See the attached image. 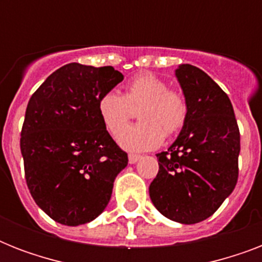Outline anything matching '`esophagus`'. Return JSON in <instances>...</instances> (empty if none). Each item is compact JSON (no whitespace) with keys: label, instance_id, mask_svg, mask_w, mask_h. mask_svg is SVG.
Returning a JSON list of instances; mask_svg holds the SVG:
<instances>
[{"label":"esophagus","instance_id":"esophagus-1","mask_svg":"<svg viewBox=\"0 0 262 262\" xmlns=\"http://www.w3.org/2000/svg\"><path fill=\"white\" fill-rule=\"evenodd\" d=\"M139 159H140V155H136V154H130V155H129V163L130 164H135Z\"/></svg>","mask_w":262,"mask_h":262}]
</instances>
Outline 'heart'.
Listing matches in <instances>:
<instances>
[{"label":"heart","instance_id":"heart-1","mask_svg":"<svg viewBox=\"0 0 262 262\" xmlns=\"http://www.w3.org/2000/svg\"><path fill=\"white\" fill-rule=\"evenodd\" d=\"M132 106L140 107L138 118L142 122L123 128ZM98 111L110 133L123 128L117 141L123 149L141 152L155 149L163 143L164 135H175L182 129L187 117V100L181 91L168 90L166 80L145 72L126 84L123 95L115 91L103 94Z\"/></svg>","mask_w":262,"mask_h":262}]
</instances>
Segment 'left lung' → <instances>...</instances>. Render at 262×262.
I'll return each mask as SVG.
<instances>
[{
	"label": "left lung",
	"mask_w": 262,
	"mask_h": 262,
	"mask_svg": "<svg viewBox=\"0 0 262 262\" xmlns=\"http://www.w3.org/2000/svg\"><path fill=\"white\" fill-rule=\"evenodd\" d=\"M175 76L187 100L186 122L168 151L156 155L159 172L149 197L167 219L194 224L234 190L241 136L227 94L205 72L183 63Z\"/></svg>",
	"instance_id": "obj_1"
}]
</instances>
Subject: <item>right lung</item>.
Returning a JSON list of instances; mask_svg holds the SVG:
<instances>
[{
  "instance_id": "obj_1",
  "label": "right lung",
  "mask_w": 262,
  "mask_h": 262,
  "mask_svg": "<svg viewBox=\"0 0 262 262\" xmlns=\"http://www.w3.org/2000/svg\"><path fill=\"white\" fill-rule=\"evenodd\" d=\"M113 67L72 62L51 73L31 96L20 149L27 186L51 219L80 226L110 201L127 154L111 139L98 111L103 94L121 83Z\"/></svg>"
}]
</instances>
